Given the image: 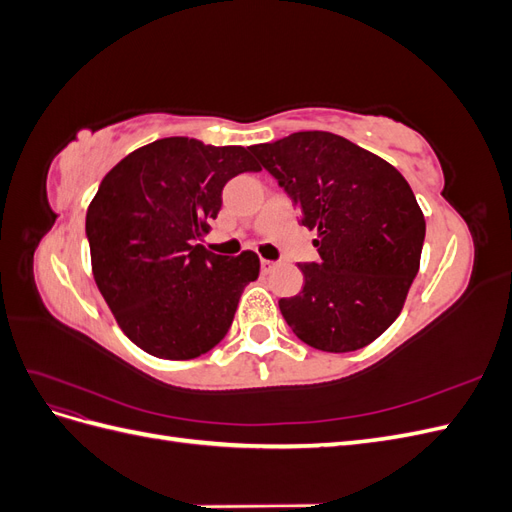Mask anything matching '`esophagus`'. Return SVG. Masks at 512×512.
I'll list each match as a JSON object with an SVG mask.
<instances>
[{"label":"esophagus","mask_w":512,"mask_h":512,"mask_svg":"<svg viewBox=\"0 0 512 512\" xmlns=\"http://www.w3.org/2000/svg\"><path fill=\"white\" fill-rule=\"evenodd\" d=\"M260 269H262V273H271V271L275 269V262L262 258V260H260Z\"/></svg>","instance_id":"obj_1"}]
</instances>
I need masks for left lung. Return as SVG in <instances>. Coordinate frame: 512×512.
Segmentation results:
<instances>
[{
	"label": "left lung",
	"instance_id": "left-lung-1",
	"mask_svg": "<svg viewBox=\"0 0 512 512\" xmlns=\"http://www.w3.org/2000/svg\"><path fill=\"white\" fill-rule=\"evenodd\" d=\"M252 153L318 232L320 260L299 265L303 290L280 299L288 327L316 350L365 348L404 309L421 265L425 215L408 181L376 153L320 130Z\"/></svg>",
	"mask_w": 512,
	"mask_h": 512
}]
</instances>
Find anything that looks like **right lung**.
<instances>
[{"label": "right lung", "instance_id": "1", "mask_svg": "<svg viewBox=\"0 0 512 512\" xmlns=\"http://www.w3.org/2000/svg\"><path fill=\"white\" fill-rule=\"evenodd\" d=\"M250 151L160 138L108 170L89 203L98 290L121 331L151 356L188 361L218 346L260 273L250 250L230 258L196 243L218 218L226 181L260 170Z\"/></svg>", "mask_w": 512, "mask_h": 512}]
</instances>
